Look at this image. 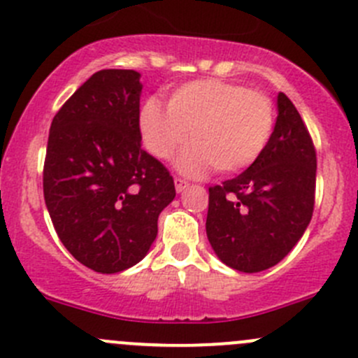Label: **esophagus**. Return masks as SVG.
<instances>
[{"mask_svg": "<svg viewBox=\"0 0 358 358\" xmlns=\"http://www.w3.org/2000/svg\"><path fill=\"white\" fill-rule=\"evenodd\" d=\"M187 187H189V182H185V180H182V178H175L176 192H183V190H185Z\"/></svg>", "mask_w": 358, "mask_h": 358, "instance_id": "esophagus-1", "label": "esophagus"}]
</instances>
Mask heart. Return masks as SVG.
Masks as SVG:
<instances>
[{
    "instance_id": "heart-1",
    "label": "heart",
    "mask_w": 358,
    "mask_h": 358,
    "mask_svg": "<svg viewBox=\"0 0 358 358\" xmlns=\"http://www.w3.org/2000/svg\"><path fill=\"white\" fill-rule=\"evenodd\" d=\"M145 147L168 161L189 141L194 145L178 161L187 175L210 168L222 175L252 166L266 150L275 131V105L257 89L220 78L194 80L178 87L168 108L148 99L140 112Z\"/></svg>"
}]
</instances>
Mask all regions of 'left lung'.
Masks as SVG:
<instances>
[{
  "label": "left lung",
  "instance_id": "8db88e82",
  "mask_svg": "<svg viewBox=\"0 0 358 358\" xmlns=\"http://www.w3.org/2000/svg\"><path fill=\"white\" fill-rule=\"evenodd\" d=\"M315 185L313 140L294 103L280 92L266 150L241 175L210 187L206 234L218 259L241 273L278 264L310 224Z\"/></svg>",
  "mask_w": 358,
  "mask_h": 358
}]
</instances>
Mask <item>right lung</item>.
Listing matches in <instances>:
<instances>
[{"label": "right lung", "instance_id": "obj_1", "mask_svg": "<svg viewBox=\"0 0 358 358\" xmlns=\"http://www.w3.org/2000/svg\"><path fill=\"white\" fill-rule=\"evenodd\" d=\"M134 69H101L52 120L43 196L62 245L103 275L140 262L157 236L159 213L175 199L173 176L141 148Z\"/></svg>", "mask_w": 358, "mask_h": 358}]
</instances>
